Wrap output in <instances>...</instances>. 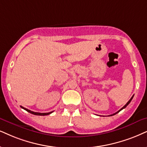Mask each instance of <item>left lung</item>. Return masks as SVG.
Segmentation results:
<instances>
[{
    "label": "left lung",
    "mask_w": 147,
    "mask_h": 147,
    "mask_svg": "<svg viewBox=\"0 0 147 147\" xmlns=\"http://www.w3.org/2000/svg\"><path fill=\"white\" fill-rule=\"evenodd\" d=\"M133 97H134V96H132V97H131V98H130V100H129V101H128V102H127V104H126V105H125V106H124V107H122V108H121V109L119 111H117V112H116V113H114V114H113V115H110V116H113V115H115V114H117V113H118L119 112H120V111H121V110H123V109H125V108L126 107H127V106L128 105H129V103H130V102L131 101V100H132V98H133Z\"/></svg>",
    "instance_id": "1"
}]
</instances>
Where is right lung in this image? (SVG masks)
I'll list each match as a JSON object with an SVG mask.
<instances>
[{
    "label": "right lung",
    "mask_w": 147,
    "mask_h": 147,
    "mask_svg": "<svg viewBox=\"0 0 147 147\" xmlns=\"http://www.w3.org/2000/svg\"><path fill=\"white\" fill-rule=\"evenodd\" d=\"M22 109H24V110H26L27 111V112H28L30 113H31V114H33V115H41V116H44V115H49L51 114V113H53V111L52 112H49V113H36V112H33V111H31L30 110H28V109H26V108H24L23 107H21Z\"/></svg>",
    "instance_id": "1"
}]
</instances>
